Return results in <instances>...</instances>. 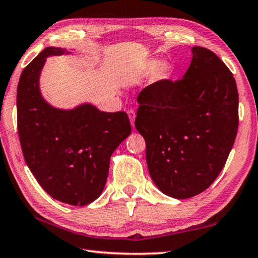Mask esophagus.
Masks as SVG:
<instances>
[{"label": "esophagus", "mask_w": 258, "mask_h": 258, "mask_svg": "<svg viewBox=\"0 0 258 258\" xmlns=\"http://www.w3.org/2000/svg\"><path fill=\"white\" fill-rule=\"evenodd\" d=\"M128 115H129V119H130V123L134 126L135 124V117H136V113H135L134 110H129L128 111Z\"/></svg>", "instance_id": "esophagus-1"}]
</instances>
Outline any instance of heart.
I'll use <instances>...</instances> for the list:
<instances>
[{
  "label": "heart",
  "mask_w": 258,
  "mask_h": 258,
  "mask_svg": "<svg viewBox=\"0 0 258 258\" xmlns=\"http://www.w3.org/2000/svg\"><path fill=\"white\" fill-rule=\"evenodd\" d=\"M153 70H154V72H153L152 80L160 81L165 78V76L169 71V67L166 63H161V64H159L156 60H150V61H146L145 63H143V64L138 68L137 75L145 76L147 74H150V72H152Z\"/></svg>",
  "instance_id": "1"
}]
</instances>
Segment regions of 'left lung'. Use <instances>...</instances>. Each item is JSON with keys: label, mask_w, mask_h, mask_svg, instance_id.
Segmentation results:
<instances>
[{"label": "left lung", "mask_w": 258, "mask_h": 258, "mask_svg": "<svg viewBox=\"0 0 258 258\" xmlns=\"http://www.w3.org/2000/svg\"><path fill=\"white\" fill-rule=\"evenodd\" d=\"M181 79L142 90L135 125L146 143L151 178L186 200L206 190L222 171L238 130V90L231 71L210 49L191 48Z\"/></svg>", "instance_id": "left-lung-1"}]
</instances>
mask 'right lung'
Returning a JSON list of instances; mask_svg holds the SVG:
<instances>
[{"label": "right lung", "instance_id": "add662e5", "mask_svg": "<svg viewBox=\"0 0 258 258\" xmlns=\"http://www.w3.org/2000/svg\"><path fill=\"white\" fill-rule=\"evenodd\" d=\"M64 48L43 49L20 76L17 88L18 133L25 161L54 200L84 206L101 195L110 159L132 133L125 112H102L85 103L72 110L53 107L39 89V76L52 55Z\"/></svg>", "mask_w": 258, "mask_h": 258}]
</instances>
